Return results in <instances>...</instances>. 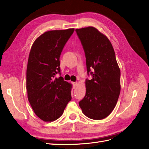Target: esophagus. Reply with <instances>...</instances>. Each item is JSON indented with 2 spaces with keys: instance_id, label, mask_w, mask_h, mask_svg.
<instances>
[{
  "instance_id": "34e87169",
  "label": "esophagus",
  "mask_w": 149,
  "mask_h": 149,
  "mask_svg": "<svg viewBox=\"0 0 149 149\" xmlns=\"http://www.w3.org/2000/svg\"><path fill=\"white\" fill-rule=\"evenodd\" d=\"M73 88H76V86H78V83H77V82H74V83H73Z\"/></svg>"
}]
</instances>
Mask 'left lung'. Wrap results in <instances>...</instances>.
I'll list each match as a JSON object with an SVG mask.
<instances>
[{
    "instance_id": "1",
    "label": "left lung",
    "mask_w": 149,
    "mask_h": 149,
    "mask_svg": "<svg viewBox=\"0 0 149 149\" xmlns=\"http://www.w3.org/2000/svg\"><path fill=\"white\" fill-rule=\"evenodd\" d=\"M86 58L88 74L86 95L79 102L83 113L92 120L109 116L116 105L120 94V70L113 46L106 36L95 28L76 29Z\"/></svg>"
}]
</instances>
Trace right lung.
I'll return each instance as SVG.
<instances>
[{"label": "right lung", "mask_w": 149, "mask_h": 149, "mask_svg": "<svg viewBox=\"0 0 149 149\" xmlns=\"http://www.w3.org/2000/svg\"><path fill=\"white\" fill-rule=\"evenodd\" d=\"M74 28L45 32L34 42L26 70L28 99L34 113L45 122L57 120L71 99V84L60 74V57Z\"/></svg>", "instance_id": "obj_1"}]
</instances>
